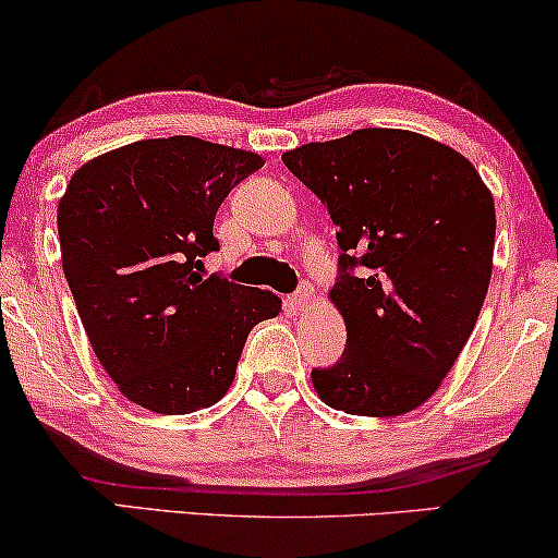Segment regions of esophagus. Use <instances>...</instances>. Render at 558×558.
Masks as SVG:
<instances>
[{
    "label": "esophagus",
    "mask_w": 558,
    "mask_h": 558,
    "mask_svg": "<svg viewBox=\"0 0 558 558\" xmlns=\"http://www.w3.org/2000/svg\"><path fill=\"white\" fill-rule=\"evenodd\" d=\"M310 301H312V288L304 286V288H299L293 296L286 299V306H288V312H293V315H301V312L310 306Z\"/></svg>",
    "instance_id": "obj_1"
}]
</instances>
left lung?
I'll list each match as a JSON object with an SVG mask.
<instances>
[{
    "mask_svg": "<svg viewBox=\"0 0 558 558\" xmlns=\"http://www.w3.org/2000/svg\"><path fill=\"white\" fill-rule=\"evenodd\" d=\"M336 222L345 351L312 369L328 407L396 417L438 390L472 336L493 270L496 207L466 157L399 128L286 151Z\"/></svg>",
    "mask_w": 558,
    "mask_h": 558,
    "instance_id": "left-lung-1",
    "label": "left lung"
}]
</instances>
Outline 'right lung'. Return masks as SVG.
Listing matches in <instances>:
<instances>
[{
  "label": "right lung",
  "mask_w": 558,
  "mask_h": 558,
  "mask_svg": "<svg viewBox=\"0 0 558 558\" xmlns=\"http://www.w3.org/2000/svg\"><path fill=\"white\" fill-rule=\"evenodd\" d=\"M254 151L194 136L146 138L92 159L57 207L62 270L96 360L125 399L189 414L228 393L272 291L204 275L215 215Z\"/></svg>",
  "instance_id": "right-lung-1"
}]
</instances>
